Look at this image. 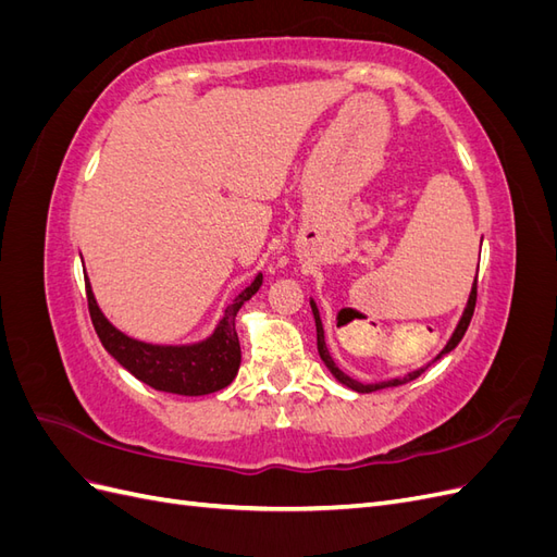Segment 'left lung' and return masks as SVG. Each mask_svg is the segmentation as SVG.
<instances>
[{
  "instance_id": "left-lung-1",
  "label": "left lung",
  "mask_w": 557,
  "mask_h": 557,
  "mask_svg": "<svg viewBox=\"0 0 557 557\" xmlns=\"http://www.w3.org/2000/svg\"><path fill=\"white\" fill-rule=\"evenodd\" d=\"M476 278H474V285H471V293H469V299H467V307H465V313H462V318H460V323H458V327H455V332H453V336L448 339V344L444 346V350L440 352V356H436L434 360H440L442 356H446V352H450L455 346L460 344V339L465 336V332H467V327H469V323H471V315H474V307H476ZM311 311H313V318H315V334H318V352H320V360L325 362V367L330 369L332 372V376L339 381V383H344L346 387H350V391H356V393H374V391H383V387H395V385H404V383H409V381H413V379H418L420 374L425 372V369L434 362H430L428 367H420V369H416V372H411V374H407L404 379H391V381H381V383H360V381H356V379H350V376H346L339 367L334 364V360H332V356H330V350H327V346H325V332H323V323H320V313H318V307H315V301L311 299Z\"/></svg>"
}]
</instances>
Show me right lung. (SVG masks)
<instances>
[{"instance_id":"add662e5","label":"right lung","mask_w":557,"mask_h":557,"mask_svg":"<svg viewBox=\"0 0 557 557\" xmlns=\"http://www.w3.org/2000/svg\"><path fill=\"white\" fill-rule=\"evenodd\" d=\"M260 285L262 274H258L248 288L234 297L209 339L190 346H158L132 339V336L115 330L104 313L99 311L88 278L86 295L99 342L117 360V364H123L132 376L156 387V391L197 397L223 391L237 376L242 364V346L234 318H237L244 301L260 290Z\"/></svg>"}]
</instances>
